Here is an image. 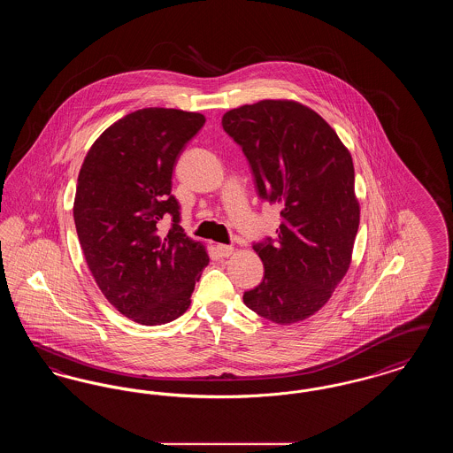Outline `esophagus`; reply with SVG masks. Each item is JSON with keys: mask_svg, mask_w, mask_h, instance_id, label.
Instances as JSON below:
<instances>
[{"mask_svg": "<svg viewBox=\"0 0 453 453\" xmlns=\"http://www.w3.org/2000/svg\"><path fill=\"white\" fill-rule=\"evenodd\" d=\"M234 248L233 246H227V244H217L216 253L220 258H229L233 255Z\"/></svg>", "mask_w": 453, "mask_h": 453, "instance_id": "1", "label": "esophagus"}]
</instances>
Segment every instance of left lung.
<instances>
[{"label":"left lung","instance_id":"1","mask_svg":"<svg viewBox=\"0 0 453 453\" xmlns=\"http://www.w3.org/2000/svg\"><path fill=\"white\" fill-rule=\"evenodd\" d=\"M222 127L244 152L261 200L279 203L277 237L253 244L265 277L246 307L277 324L302 321L345 277L360 224L349 152L314 110L261 100L229 110Z\"/></svg>","mask_w":453,"mask_h":453}]
</instances>
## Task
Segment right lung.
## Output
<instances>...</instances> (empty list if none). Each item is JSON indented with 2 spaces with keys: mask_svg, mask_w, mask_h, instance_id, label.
<instances>
[{
  "mask_svg": "<svg viewBox=\"0 0 453 453\" xmlns=\"http://www.w3.org/2000/svg\"><path fill=\"white\" fill-rule=\"evenodd\" d=\"M203 124L202 113L176 108L132 111L95 141L78 176L73 214L88 268L135 323L180 318L209 263L205 248L183 233L172 195L176 159Z\"/></svg>",
  "mask_w": 453,
  "mask_h": 453,
  "instance_id": "right-lung-1",
  "label": "right lung"
}]
</instances>
